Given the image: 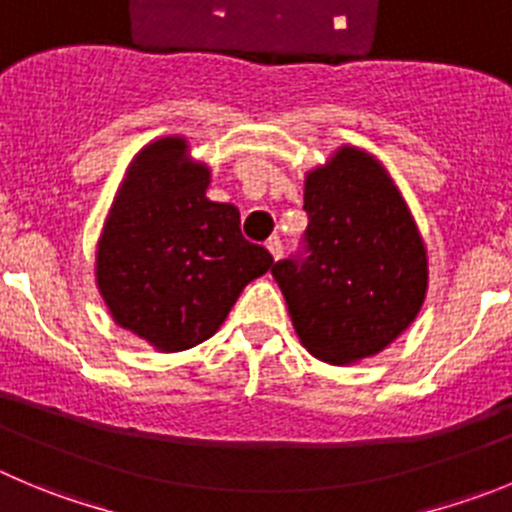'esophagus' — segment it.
<instances>
[{
    "label": "esophagus",
    "mask_w": 512,
    "mask_h": 512,
    "mask_svg": "<svg viewBox=\"0 0 512 512\" xmlns=\"http://www.w3.org/2000/svg\"><path fill=\"white\" fill-rule=\"evenodd\" d=\"M265 247H267V252L272 255V260H280V257H283V242H280L278 237H270Z\"/></svg>",
    "instance_id": "esophagus-1"
}]
</instances>
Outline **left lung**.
Segmentation results:
<instances>
[{"mask_svg": "<svg viewBox=\"0 0 512 512\" xmlns=\"http://www.w3.org/2000/svg\"><path fill=\"white\" fill-rule=\"evenodd\" d=\"M303 252L272 265L300 343L356 364L412 326L427 295V247L384 166L341 146L305 174Z\"/></svg>", "mask_w": 512, "mask_h": 512, "instance_id": "obj_1", "label": "left lung"}]
</instances>
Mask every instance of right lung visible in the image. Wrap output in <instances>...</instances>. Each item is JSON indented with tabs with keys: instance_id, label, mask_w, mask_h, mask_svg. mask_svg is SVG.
Instances as JSON below:
<instances>
[{
	"instance_id": "obj_1",
	"label": "right lung",
	"mask_w": 512,
	"mask_h": 512,
	"mask_svg": "<svg viewBox=\"0 0 512 512\" xmlns=\"http://www.w3.org/2000/svg\"><path fill=\"white\" fill-rule=\"evenodd\" d=\"M209 166L184 136L133 156L95 252V283L113 321L164 353L186 351L222 326L242 288L272 255L240 232V209L207 199Z\"/></svg>"
}]
</instances>
